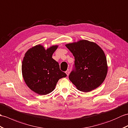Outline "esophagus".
Returning a JSON list of instances; mask_svg holds the SVG:
<instances>
[{"instance_id":"obj_1","label":"esophagus","mask_w":128,"mask_h":128,"mask_svg":"<svg viewBox=\"0 0 128 128\" xmlns=\"http://www.w3.org/2000/svg\"><path fill=\"white\" fill-rule=\"evenodd\" d=\"M69 72H70V71H69V70H67L66 71H65V73L66 74V75H67V76H68L69 75Z\"/></svg>"}]
</instances>
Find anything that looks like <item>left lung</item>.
<instances>
[{
	"mask_svg": "<svg viewBox=\"0 0 128 128\" xmlns=\"http://www.w3.org/2000/svg\"><path fill=\"white\" fill-rule=\"evenodd\" d=\"M65 46L75 57L74 68L69 78L77 89L88 92L102 84L108 72L103 50L96 44L86 40Z\"/></svg>",
	"mask_w": 128,
	"mask_h": 128,
	"instance_id": "1",
	"label": "left lung"
}]
</instances>
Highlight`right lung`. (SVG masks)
<instances>
[{
	"label": "right lung",
	"instance_id": "obj_1",
	"mask_svg": "<svg viewBox=\"0 0 128 128\" xmlns=\"http://www.w3.org/2000/svg\"><path fill=\"white\" fill-rule=\"evenodd\" d=\"M58 46L46 50L44 46L32 47L26 53L22 65V75L28 87L40 95H46L55 89L58 80L66 74L60 70L52 54Z\"/></svg>",
	"mask_w": 128,
	"mask_h": 128
}]
</instances>
